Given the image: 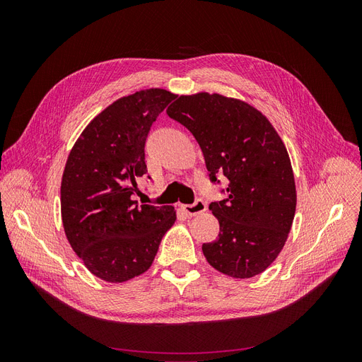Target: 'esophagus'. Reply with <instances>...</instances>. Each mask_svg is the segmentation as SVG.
Wrapping results in <instances>:
<instances>
[{"label": "esophagus", "instance_id": "34e87169", "mask_svg": "<svg viewBox=\"0 0 362 362\" xmlns=\"http://www.w3.org/2000/svg\"><path fill=\"white\" fill-rule=\"evenodd\" d=\"M182 211L187 214V216H196V214H201L206 210V204L204 199L198 198L193 204H185L181 206Z\"/></svg>", "mask_w": 362, "mask_h": 362}]
</instances>
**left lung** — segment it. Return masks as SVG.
I'll return each mask as SVG.
<instances>
[{
  "label": "left lung",
  "instance_id": "left-lung-1",
  "mask_svg": "<svg viewBox=\"0 0 362 362\" xmlns=\"http://www.w3.org/2000/svg\"><path fill=\"white\" fill-rule=\"evenodd\" d=\"M168 115L198 141L211 182L229 184L210 204L221 233L204 243L210 264L246 279L264 272L286 245L296 211L291 163L267 117L252 105L217 93L180 96Z\"/></svg>",
  "mask_w": 362,
  "mask_h": 362
}]
</instances>
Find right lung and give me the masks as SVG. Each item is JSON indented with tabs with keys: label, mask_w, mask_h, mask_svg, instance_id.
<instances>
[{
	"label": "right lung",
	"mask_w": 362,
	"mask_h": 362,
	"mask_svg": "<svg viewBox=\"0 0 362 362\" xmlns=\"http://www.w3.org/2000/svg\"><path fill=\"white\" fill-rule=\"evenodd\" d=\"M175 98L164 89L120 98L86 127L64 166V233L86 267L107 282L146 272L177 218L173 206L136 201L137 181L148 173L149 129Z\"/></svg>",
	"instance_id": "add662e5"
}]
</instances>
